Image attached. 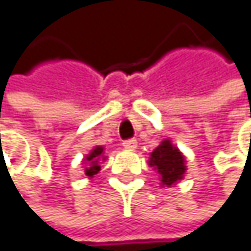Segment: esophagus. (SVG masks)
<instances>
[{
	"label": "esophagus",
	"mask_w": 251,
	"mask_h": 251,
	"mask_svg": "<svg viewBox=\"0 0 251 251\" xmlns=\"http://www.w3.org/2000/svg\"><path fill=\"white\" fill-rule=\"evenodd\" d=\"M122 146L128 150H134V149H137V140H126L122 143Z\"/></svg>",
	"instance_id": "1"
}]
</instances>
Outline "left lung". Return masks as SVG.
I'll return each instance as SVG.
<instances>
[{"label":"left lung","instance_id":"left-lung-1","mask_svg":"<svg viewBox=\"0 0 251 251\" xmlns=\"http://www.w3.org/2000/svg\"><path fill=\"white\" fill-rule=\"evenodd\" d=\"M149 165L159 176L162 187H171L184 178L186 174V156L171 140L165 138L150 153Z\"/></svg>","mask_w":251,"mask_h":251}]
</instances>
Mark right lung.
<instances>
[{
    "mask_svg": "<svg viewBox=\"0 0 251 251\" xmlns=\"http://www.w3.org/2000/svg\"><path fill=\"white\" fill-rule=\"evenodd\" d=\"M105 159H107V156H104V147L102 146H95L81 160L83 174L87 178H94L95 174L100 173L101 162H102V160H105Z\"/></svg>",
    "mask_w": 251,
    "mask_h": 251,
    "instance_id": "add662e5",
    "label": "right lung"
}]
</instances>
